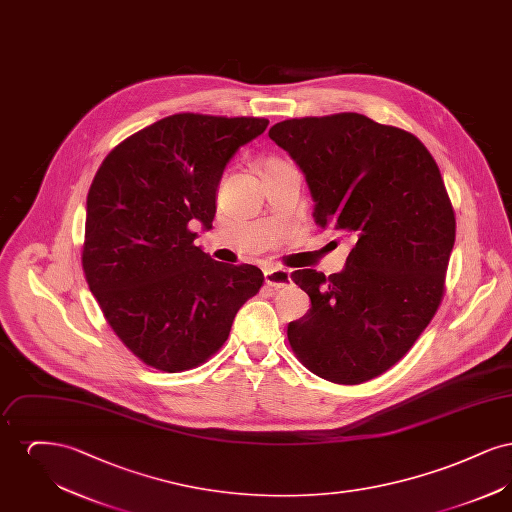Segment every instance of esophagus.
<instances>
[{
	"mask_svg": "<svg viewBox=\"0 0 512 512\" xmlns=\"http://www.w3.org/2000/svg\"><path fill=\"white\" fill-rule=\"evenodd\" d=\"M265 282L270 288H286L292 284V274L286 268H267L265 270Z\"/></svg>",
	"mask_w": 512,
	"mask_h": 512,
	"instance_id": "obj_1",
	"label": "esophagus"
}]
</instances>
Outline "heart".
<instances>
[{
  "label": "heart",
  "mask_w": 512,
  "mask_h": 512,
  "mask_svg": "<svg viewBox=\"0 0 512 512\" xmlns=\"http://www.w3.org/2000/svg\"><path fill=\"white\" fill-rule=\"evenodd\" d=\"M274 165H282V161H278V159H268L267 163L263 165V169H265V167H274Z\"/></svg>",
  "instance_id": "heart-1"
}]
</instances>
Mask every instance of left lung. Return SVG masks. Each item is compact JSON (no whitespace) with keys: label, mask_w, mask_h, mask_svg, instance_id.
<instances>
[{"label":"left lung","mask_w":512,"mask_h":512,"mask_svg":"<svg viewBox=\"0 0 512 512\" xmlns=\"http://www.w3.org/2000/svg\"><path fill=\"white\" fill-rule=\"evenodd\" d=\"M315 201V222L351 245L328 278L295 270L311 297L288 324L299 361L334 384H363L403 359L436 315L455 244V213L438 165L405 130L359 113L278 122Z\"/></svg>","instance_id":"8db88e82"}]
</instances>
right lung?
Wrapping results in <instances>:
<instances>
[{
	"label": "right lung",
	"instance_id": "1",
	"mask_svg": "<svg viewBox=\"0 0 512 512\" xmlns=\"http://www.w3.org/2000/svg\"><path fill=\"white\" fill-rule=\"evenodd\" d=\"M267 126L178 113L126 138L96 172L82 268L103 317L146 365L182 372L205 363L263 286L259 268L203 253L192 226L213 228L222 172Z\"/></svg>",
	"mask_w": 512,
	"mask_h": 512
}]
</instances>
